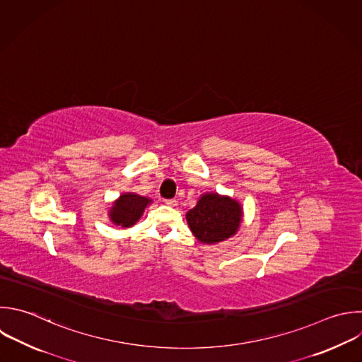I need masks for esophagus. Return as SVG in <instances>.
Masks as SVG:
<instances>
[{
  "label": "esophagus",
  "mask_w": 362,
  "mask_h": 362,
  "mask_svg": "<svg viewBox=\"0 0 362 362\" xmlns=\"http://www.w3.org/2000/svg\"><path fill=\"white\" fill-rule=\"evenodd\" d=\"M165 204H167V205H170V206H177L178 201H177V199H174V198H171V199H165Z\"/></svg>",
  "instance_id": "1"
}]
</instances>
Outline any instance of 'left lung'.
Segmentation results:
<instances>
[{"instance_id":"left-lung-1","label":"left lung","mask_w":362,"mask_h":362,"mask_svg":"<svg viewBox=\"0 0 362 362\" xmlns=\"http://www.w3.org/2000/svg\"><path fill=\"white\" fill-rule=\"evenodd\" d=\"M242 221L238 201L218 194H205L197 206L188 211L189 229L202 243H216L235 235Z\"/></svg>"}]
</instances>
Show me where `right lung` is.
I'll return each mask as SVG.
<instances>
[{
  "instance_id": "add662e5",
  "label": "right lung",
  "mask_w": 362,
  "mask_h": 362,
  "mask_svg": "<svg viewBox=\"0 0 362 362\" xmlns=\"http://www.w3.org/2000/svg\"><path fill=\"white\" fill-rule=\"evenodd\" d=\"M151 199L136 195V194H123L113 205L110 211V219L113 223L129 228L133 226L140 216L144 212V208L147 204H150Z\"/></svg>"
}]
</instances>
